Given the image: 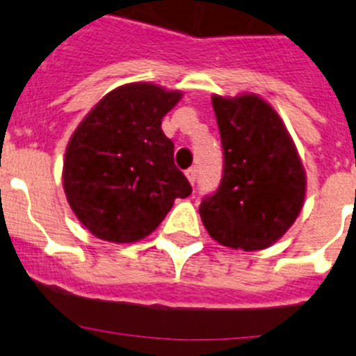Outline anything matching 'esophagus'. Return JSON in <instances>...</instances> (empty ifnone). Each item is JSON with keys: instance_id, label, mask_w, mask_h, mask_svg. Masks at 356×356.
<instances>
[{"instance_id": "esophagus-1", "label": "esophagus", "mask_w": 356, "mask_h": 356, "mask_svg": "<svg viewBox=\"0 0 356 356\" xmlns=\"http://www.w3.org/2000/svg\"><path fill=\"white\" fill-rule=\"evenodd\" d=\"M185 175H187V178H188V181H191V184H196V180H197V169L196 168H188L187 171H185Z\"/></svg>"}]
</instances>
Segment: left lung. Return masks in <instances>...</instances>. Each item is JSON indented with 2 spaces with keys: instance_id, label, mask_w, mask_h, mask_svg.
Instances as JSON below:
<instances>
[{
  "instance_id": "8db88e82",
  "label": "left lung",
  "mask_w": 356,
  "mask_h": 356,
  "mask_svg": "<svg viewBox=\"0 0 356 356\" xmlns=\"http://www.w3.org/2000/svg\"><path fill=\"white\" fill-rule=\"evenodd\" d=\"M212 105L225 163L217 191L201 201V221L222 246L269 248L303 209V163L284 121L262 97L213 96Z\"/></svg>"
}]
</instances>
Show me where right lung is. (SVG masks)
I'll return each mask as SVG.
<instances>
[{"mask_svg": "<svg viewBox=\"0 0 356 356\" xmlns=\"http://www.w3.org/2000/svg\"><path fill=\"white\" fill-rule=\"evenodd\" d=\"M181 99L153 83L121 85L90 110L65 149L64 191L97 238L137 242L193 187L175 165L162 119Z\"/></svg>", "mask_w": 356, "mask_h": 356, "instance_id": "obj_1", "label": "right lung"}]
</instances>
